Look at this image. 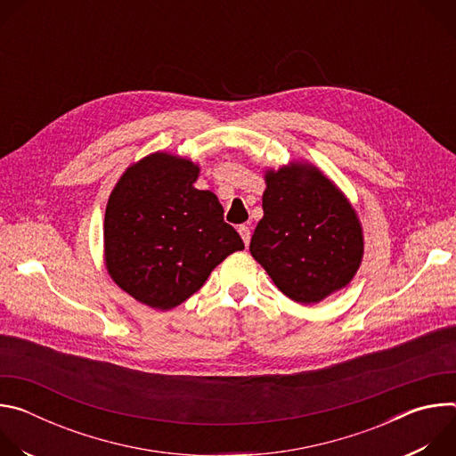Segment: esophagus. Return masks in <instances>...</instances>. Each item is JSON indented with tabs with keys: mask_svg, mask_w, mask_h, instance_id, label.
Masks as SVG:
<instances>
[{
	"mask_svg": "<svg viewBox=\"0 0 456 456\" xmlns=\"http://www.w3.org/2000/svg\"><path fill=\"white\" fill-rule=\"evenodd\" d=\"M238 232H240V236H241L245 247H248V243H250V229H248L247 225H240V227H238Z\"/></svg>",
	"mask_w": 456,
	"mask_h": 456,
	"instance_id": "34e87169",
	"label": "esophagus"
}]
</instances>
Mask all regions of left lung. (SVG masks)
<instances>
[{
	"mask_svg": "<svg viewBox=\"0 0 456 456\" xmlns=\"http://www.w3.org/2000/svg\"><path fill=\"white\" fill-rule=\"evenodd\" d=\"M264 218L250 254L290 299L312 305L345 289L362 252V227L338 185L315 166L290 162L265 173Z\"/></svg>",
	"mask_w": 456,
	"mask_h": 456,
	"instance_id": "obj_1",
	"label": "left lung"
}]
</instances>
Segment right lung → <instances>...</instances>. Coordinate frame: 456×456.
Wrapping results in <instances>:
<instances>
[{
    "label": "right lung",
    "mask_w": 456,
    "mask_h": 456,
    "mask_svg": "<svg viewBox=\"0 0 456 456\" xmlns=\"http://www.w3.org/2000/svg\"><path fill=\"white\" fill-rule=\"evenodd\" d=\"M199 173L189 159L151 153L124 171L106 206L108 274L157 310L183 303L229 254L243 248L224 222L216 194L192 185Z\"/></svg>",
    "instance_id": "right-lung-1"
}]
</instances>
